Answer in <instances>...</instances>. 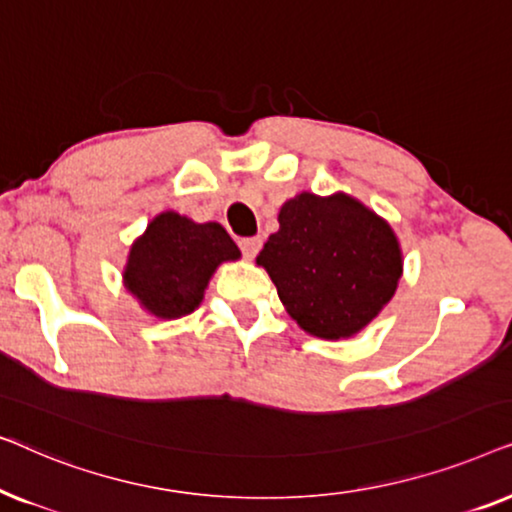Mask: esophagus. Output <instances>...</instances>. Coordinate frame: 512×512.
Segmentation results:
<instances>
[{
  "label": "esophagus",
  "instance_id": "obj_1",
  "mask_svg": "<svg viewBox=\"0 0 512 512\" xmlns=\"http://www.w3.org/2000/svg\"><path fill=\"white\" fill-rule=\"evenodd\" d=\"M261 244H263L261 237H244V240H240V249H242L244 258H249L251 261V258L261 251Z\"/></svg>",
  "mask_w": 512,
  "mask_h": 512
}]
</instances>
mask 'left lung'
<instances>
[{"label":"left lung","mask_w":512,"mask_h":512,"mask_svg":"<svg viewBox=\"0 0 512 512\" xmlns=\"http://www.w3.org/2000/svg\"><path fill=\"white\" fill-rule=\"evenodd\" d=\"M258 265L291 319L326 340L352 338L394 296L403 254L394 230L345 193H300L279 209Z\"/></svg>","instance_id":"left-lung-1"}]
</instances>
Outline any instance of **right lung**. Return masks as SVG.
<instances>
[{"label":"right lung","instance_id":"add662e5","mask_svg":"<svg viewBox=\"0 0 512 512\" xmlns=\"http://www.w3.org/2000/svg\"><path fill=\"white\" fill-rule=\"evenodd\" d=\"M237 258L240 249L221 223L163 212L132 244L123 282L153 317L177 319L202 303L214 270Z\"/></svg>","mask_w":512,"mask_h":512}]
</instances>
